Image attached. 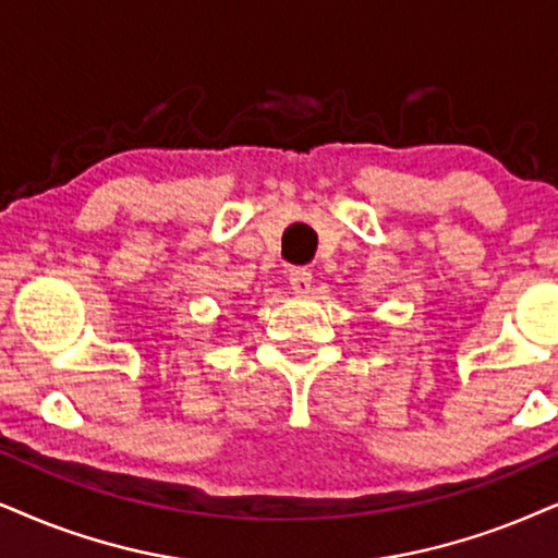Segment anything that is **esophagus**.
<instances>
[{"mask_svg": "<svg viewBox=\"0 0 558 558\" xmlns=\"http://www.w3.org/2000/svg\"><path fill=\"white\" fill-rule=\"evenodd\" d=\"M291 288L299 295L312 293V272L306 267H295V270H291Z\"/></svg>", "mask_w": 558, "mask_h": 558, "instance_id": "obj_1", "label": "esophagus"}]
</instances>
